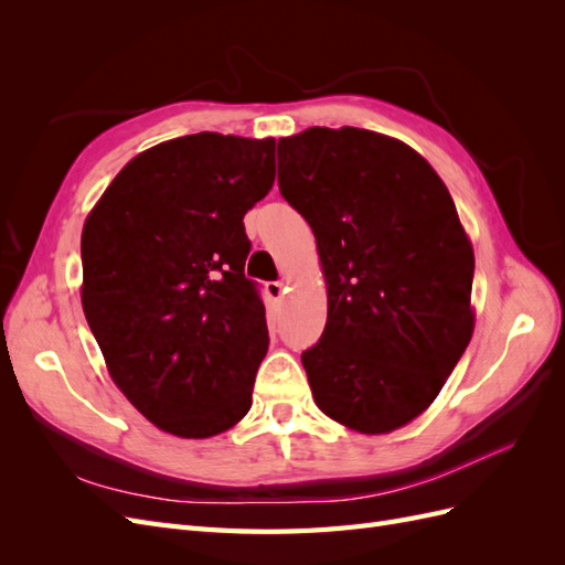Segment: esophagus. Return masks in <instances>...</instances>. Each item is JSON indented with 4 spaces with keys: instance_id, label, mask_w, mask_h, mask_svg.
I'll list each match as a JSON object with an SVG mask.
<instances>
[{
    "instance_id": "34e87169",
    "label": "esophagus",
    "mask_w": 565,
    "mask_h": 565,
    "mask_svg": "<svg viewBox=\"0 0 565 565\" xmlns=\"http://www.w3.org/2000/svg\"><path fill=\"white\" fill-rule=\"evenodd\" d=\"M287 292V287L282 280H276V282H266V295L273 299V301H280Z\"/></svg>"
}]
</instances>
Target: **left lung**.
I'll use <instances>...</instances> for the list:
<instances>
[{
    "mask_svg": "<svg viewBox=\"0 0 565 565\" xmlns=\"http://www.w3.org/2000/svg\"><path fill=\"white\" fill-rule=\"evenodd\" d=\"M278 185L309 221L328 287L324 332L301 353L313 401L351 431H396L473 334V247L448 188L415 148L355 127L280 139Z\"/></svg>",
    "mask_w": 565,
    "mask_h": 565,
    "instance_id": "left-lung-1",
    "label": "left lung"
}]
</instances>
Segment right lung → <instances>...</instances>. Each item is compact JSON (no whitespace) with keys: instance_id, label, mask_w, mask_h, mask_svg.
<instances>
[{"instance_id":"obj_1","label":"right lung","mask_w":565,"mask_h":565,"mask_svg":"<svg viewBox=\"0 0 565 565\" xmlns=\"http://www.w3.org/2000/svg\"><path fill=\"white\" fill-rule=\"evenodd\" d=\"M276 139L200 131L129 160L82 228V309L110 380L160 431L210 438L252 407L268 351L243 216Z\"/></svg>"}]
</instances>
